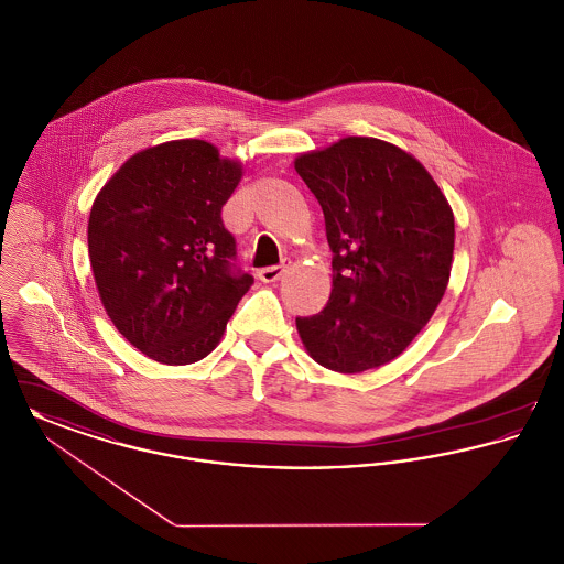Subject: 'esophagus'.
Wrapping results in <instances>:
<instances>
[{"label": "esophagus", "mask_w": 564, "mask_h": 564, "mask_svg": "<svg viewBox=\"0 0 564 564\" xmlns=\"http://www.w3.org/2000/svg\"><path fill=\"white\" fill-rule=\"evenodd\" d=\"M285 270H288V264H281V267H269V269H262L258 272V276H260V281H264V283H274V281H279L283 274H285Z\"/></svg>", "instance_id": "esophagus-1"}]
</instances>
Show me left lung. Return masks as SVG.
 Returning <instances> with one entry per match:
<instances>
[{
    "label": "left lung",
    "instance_id": "left-lung-1",
    "mask_svg": "<svg viewBox=\"0 0 564 564\" xmlns=\"http://www.w3.org/2000/svg\"><path fill=\"white\" fill-rule=\"evenodd\" d=\"M325 217L332 294L297 317L306 352L327 370L359 375L408 349L448 288L455 215L430 171L376 137H343L295 156Z\"/></svg>",
    "mask_w": 564,
    "mask_h": 564
}]
</instances>
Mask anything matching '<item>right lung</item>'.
Masks as SVG:
<instances>
[{
  "label": "right lung",
  "instance_id": "right-lung-1",
  "mask_svg": "<svg viewBox=\"0 0 564 564\" xmlns=\"http://www.w3.org/2000/svg\"><path fill=\"white\" fill-rule=\"evenodd\" d=\"M241 177V161L214 143L175 139L133 154L93 203L88 256L101 304L159 364L207 357L253 285L232 272L235 239L221 221Z\"/></svg>",
  "mask_w": 564,
  "mask_h": 564
}]
</instances>
